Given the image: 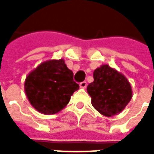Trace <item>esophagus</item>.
Masks as SVG:
<instances>
[{"instance_id":"esophagus-1","label":"esophagus","mask_w":154,"mask_h":154,"mask_svg":"<svg viewBox=\"0 0 154 154\" xmlns=\"http://www.w3.org/2000/svg\"><path fill=\"white\" fill-rule=\"evenodd\" d=\"M79 86H80L81 88H83V89H85L87 86V82H81V83L79 84Z\"/></svg>"}]
</instances>
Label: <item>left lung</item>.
<instances>
[{
  "label": "left lung",
  "instance_id": "left-lung-1",
  "mask_svg": "<svg viewBox=\"0 0 154 154\" xmlns=\"http://www.w3.org/2000/svg\"><path fill=\"white\" fill-rule=\"evenodd\" d=\"M93 78V82L87 86V92L94 108L108 117L120 113L132 98L128 79L107 64L94 71Z\"/></svg>",
  "mask_w": 154,
  "mask_h": 154
}]
</instances>
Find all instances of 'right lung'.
Returning a JSON list of instances; mask_svg holds the SVG:
<instances>
[{
	"mask_svg": "<svg viewBox=\"0 0 154 154\" xmlns=\"http://www.w3.org/2000/svg\"><path fill=\"white\" fill-rule=\"evenodd\" d=\"M79 85L63 59L41 63L25 81V91L29 103L44 115H54L67 106Z\"/></svg>",
	"mask_w": 154,
	"mask_h": 154,
	"instance_id": "add662e5",
	"label": "right lung"
}]
</instances>
